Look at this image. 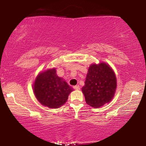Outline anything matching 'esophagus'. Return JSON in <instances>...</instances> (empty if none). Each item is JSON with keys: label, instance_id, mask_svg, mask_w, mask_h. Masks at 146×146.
Returning a JSON list of instances; mask_svg holds the SVG:
<instances>
[{"label": "esophagus", "instance_id": "esophagus-1", "mask_svg": "<svg viewBox=\"0 0 146 146\" xmlns=\"http://www.w3.org/2000/svg\"><path fill=\"white\" fill-rule=\"evenodd\" d=\"M73 88L75 89V90H80V86H79L78 85H76V86H73Z\"/></svg>", "mask_w": 146, "mask_h": 146}]
</instances>
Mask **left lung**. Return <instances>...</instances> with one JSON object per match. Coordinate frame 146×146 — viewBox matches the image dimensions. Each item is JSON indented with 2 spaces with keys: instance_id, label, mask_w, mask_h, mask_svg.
Instances as JSON below:
<instances>
[{
  "instance_id": "left-lung-1",
  "label": "left lung",
  "mask_w": 146,
  "mask_h": 146,
  "mask_svg": "<svg viewBox=\"0 0 146 146\" xmlns=\"http://www.w3.org/2000/svg\"><path fill=\"white\" fill-rule=\"evenodd\" d=\"M117 88V78L111 68L101 62L90 66L82 88L86 102L93 108H100L109 103L114 97Z\"/></svg>"
}]
</instances>
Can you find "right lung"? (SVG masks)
I'll use <instances>...</instances> for the list:
<instances>
[{
  "instance_id": "right-lung-1",
  "label": "right lung",
  "mask_w": 146,
  "mask_h": 146,
  "mask_svg": "<svg viewBox=\"0 0 146 146\" xmlns=\"http://www.w3.org/2000/svg\"><path fill=\"white\" fill-rule=\"evenodd\" d=\"M72 91L67 82L56 75L55 68L40 73L33 85L36 99L49 108H58L64 104Z\"/></svg>"
}]
</instances>
